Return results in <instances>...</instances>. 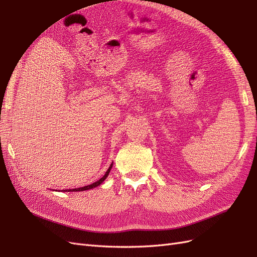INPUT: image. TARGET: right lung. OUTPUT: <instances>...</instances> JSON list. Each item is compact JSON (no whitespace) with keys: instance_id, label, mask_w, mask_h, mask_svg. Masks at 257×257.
<instances>
[{"instance_id":"right-lung-1","label":"right lung","mask_w":257,"mask_h":257,"mask_svg":"<svg viewBox=\"0 0 257 257\" xmlns=\"http://www.w3.org/2000/svg\"><path fill=\"white\" fill-rule=\"evenodd\" d=\"M111 167H112V164L109 166V168H108V170L105 173V175H104L102 178H100L99 180H97L96 182L92 183V184H89V185H87V186H82V188H78V189H73V190H68V191L63 190V192H79V191L81 192V191H85V190H90V189H93V188H96V186H98L100 183H103L105 179L108 177V175H109Z\"/></svg>"}]
</instances>
